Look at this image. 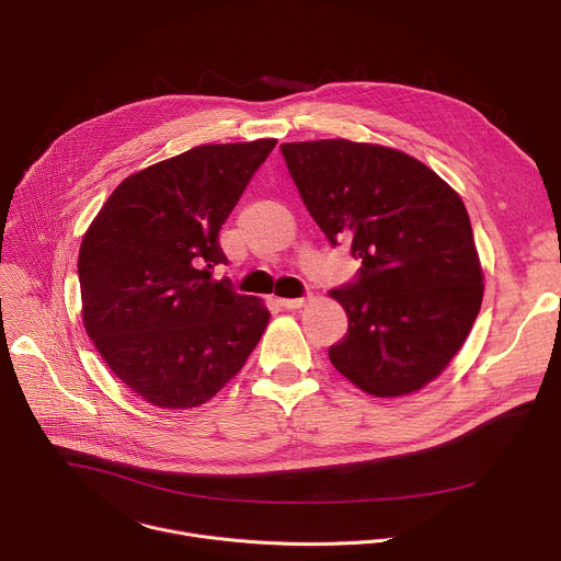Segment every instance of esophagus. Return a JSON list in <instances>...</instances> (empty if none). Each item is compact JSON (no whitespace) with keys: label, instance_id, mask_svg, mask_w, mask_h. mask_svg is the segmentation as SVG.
I'll use <instances>...</instances> for the list:
<instances>
[{"label":"esophagus","instance_id":"1","mask_svg":"<svg viewBox=\"0 0 561 561\" xmlns=\"http://www.w3.org/2000/svg\"><path fill=\"white\" fill-rule=\"evenodd\" d=\"M304 301H306V297H284V299H279V304H282L286 310H295V308L304 306Z\"/></svg>","mask_w":561,"mask_h":561}]
</instances>
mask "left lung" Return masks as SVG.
Instances as JSON below:
<instances>
[{
    "instance_id": "8db88e82",
    "label": "left lung",
    "mask_w": 561,
    "mask_h": 561,
    "mask_svg": "<svg viewBox=\"0 0 561 561\" xmlns=\"http://www.w3.org/2000/svg\"><path fill=\"white\" fill-rule=\"evenodd\" d=\"M317 226L351 239L357 275L331 295L348 333L331 364L362 390L397 397L435 379L482 306L484 277L459 195L415 157L348 139L282 144Z\"/></svg>"
}]
</instances>
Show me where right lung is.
Returning <instances> with one entry per match:
<instances>
[{
	"mask_svg": "<svg viewBox=\"0 0 561 561\" xmlns=\"http://www.w3.org/2000/svg\"><path fill=\"white\" fill-rule=\"evenodd\" d=\"M275 139L191 148L126 178L79 249L84 327L111 370L148 404L195 409L257 346L266 306L213 279L219 230Z\"/></svg>",
	"mask_w": 561,
	"mask_h": 561,
	"instance_id": "obj_1",
	"label": "right lung"
}]
</instances>
